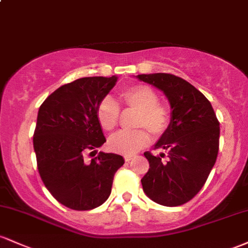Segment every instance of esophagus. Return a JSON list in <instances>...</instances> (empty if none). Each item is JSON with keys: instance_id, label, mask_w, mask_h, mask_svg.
Here are the masks:
<instances>
[{"instance_id": "1", "label": "esophagus", "mask_w": 248, "mask_h": 248, "mask_svg": "<svg viewBox=\"0 0 248 248\" xmlns=\"http://www.w3.org/2000/svg\"><path fill=\"white\" fill-rule=\"evenodd\" d=\"M132 158H133V156H130V155L124 156V161H126V162H129L130 160H132Z\"/></svg>"}]
</instances>
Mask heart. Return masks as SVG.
<instances>
[{"label":"heart","instance_id":"heart-1","mask_svg":"<svg viewBox=\"0 0 248 248\" xmlns=\"http://www.w3.org/2000/svg\"><path fill=\"white\" fill-rule=\"evenodd\" d=\"M121 102L129 109L136 110L134 126L144 127L154 135H162L168 129L171 120L170 110L158 104L157 93L147 85H135L120 93ZM96 119L105 130H113L120 120V107L109 96L99 102ZM144 128L130 132H119L110 136L108 147L122 155H133L149 142V135Z\"/></svg>","mask_w":248,"mask_h":248}]
</instances>
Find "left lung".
I'll return each instance as SVG.
<instances>
[{
  "mask_svg": "<svg viewBox=\"0 0 248 248\" xmlns=\"http://www.w3.org/2000/svg\"><path fill=\"white\" fill-rule=\"evenodd\" d=\"M136 78L163 91L171 106V120L155 148L146 152L149 170L141 179L143 191L164 206L183 205L205 184L218 156L219 121L205 95L190 82L170 73L139 75Z\"/></svg>",
  "mask_w": 248,
  "mask_h": 248,
  "instance_id": "left-lung-1",
  "label": "left lung"
}]
</instances>
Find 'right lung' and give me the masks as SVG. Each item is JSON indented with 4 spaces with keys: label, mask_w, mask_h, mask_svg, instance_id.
<instances>
[{
    "label": "right lung",
    "mask_w": 248,
    "mask_h": 248,
    "mask_svg": "<svg viewBox=\"0 0 248 248\" xmlns=\"http://www.w3.org/2000/svg\"><path fill=\"white\" fill-rule=\"evenodd\" d=\"M116 80L115 76L77 79L57 88L39 107L33 133L37 168L45 187L69 209L86 211L104 204L124 163L121 155L102 152L85 160L106 142L96 107Z\"/></svg>",
    "instance_id": "1"
}]
</instances>
